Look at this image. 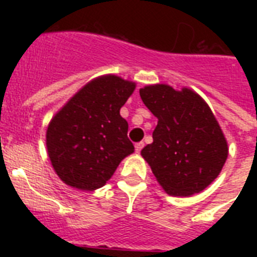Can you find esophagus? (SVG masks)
<instances>
[{
  "mask_svg": "<svg viewBox=\"0 0 257 257\" xmlns=\"http://www.w3.org/2000/svg\"><path fill=\"white\" fill-rule=\"evenodd\" d=\"M143 148H144V143H143V141H140V143L135 144V151H136V153H140L141 149Z\"/></svg>",
  "mask_w": 257,
  "mask_h": 257,
  "instance_id": "esophagus-1",
  "label": "esophagus"
}]
</instances>
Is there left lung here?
I'll return each mask as SVG.
<instances>
[{
	"label": "left lung",
	"instance_id": "8db88e82",
	"mask_svg": "<svg viewBox=\"0 0 257 257\" xmlns=\"http://www.w3.org/2000/svg\"><path fill=\"white\" fill-rule=\"evenodd\" d=\"M140 96L157 117L153 143L141 151L157 183L171 196L204 191L228 157L227 139L209 105L192 89L167 84L144 86Z\"/></svg>",
	"mask_w": 257,
	"mask_h": 257
}]
</instances>
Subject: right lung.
Returning a JSON list of instances; mask_svg holds the SVG:
<instances>
[{"label": "right lung", "instance_id": "add662e5", "mask_svg": "<svg viewBox=\"0 0 257 257\" xmlns=\"http://www.w3.org/2000/svg\"><path fill=\"white\" fill-rule=\"evenodd\" d=\"M136 82L104 74L82 86L50 120L46 149L61 181L76 189L104 187L118 164L135 152L121 106Z\"/></svg>", "mask_w": 257, "mask_h": 257}]
</instances>
